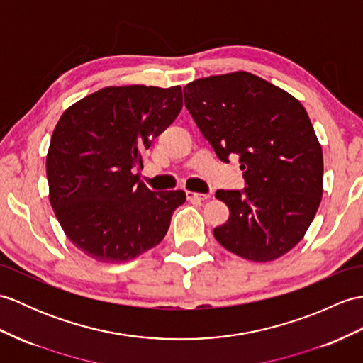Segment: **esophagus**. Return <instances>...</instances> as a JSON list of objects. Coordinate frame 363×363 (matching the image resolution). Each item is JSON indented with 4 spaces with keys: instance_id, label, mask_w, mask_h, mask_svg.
<instances>
[{
    "instance_id": "1",
    "label": "esophagus",
    "mask_w": 363,
    "mask_h": 363,
    "mask_svg": "<svg viewBox=\"0 0 363 363\" xmlns=\"http://www.w3.org/2000/svg\"><path fill=\"white\" fill-rule=\"evenodd\" d=\"M187 199L191 202H202L210 199V195H204V193H196V191H187Z\"/></svg>"
}]
</instances>
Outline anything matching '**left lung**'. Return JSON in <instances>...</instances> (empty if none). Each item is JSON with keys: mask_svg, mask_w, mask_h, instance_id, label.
<instances>
[{"mask_svg": "<svg viewBox=\"0 0 363 363\" xmlns=\"http://www.w3.org/2000/svg\"><path fill=\"white\" fill-rule=\"evenodd\" d=\"M185 106L218 157H240L246 189L218 190L230 210L216 241L250 261H274L305 237L323 195V153L298 100L246 71L184 88Z\"/></svg>", "mask_w": 363, "mask_h": 363, "instance_id": "1", "label": "left lung"}]
</instances>
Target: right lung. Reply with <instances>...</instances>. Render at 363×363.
I'll list each match as a JSON object with an SVG mask.
<instances>
[{
    "label": "right lung",
    "mask_w": 363,
    "mask_h": 363,
    "mask_svg": "<svg viewBox=\"0 0 363 363\" xmlns=\"http://www.w3.org/2000/svg\"><path fill=\"white\" fill-rule=\"evenodd\" d=\"M182 108L181 86H106L71 105L46 156L49 201L75 247L125 263L157 246L185 191H151L139 178L148 150Z\"/></svg>",
    "instance_id": "1"
}]
</instances>
